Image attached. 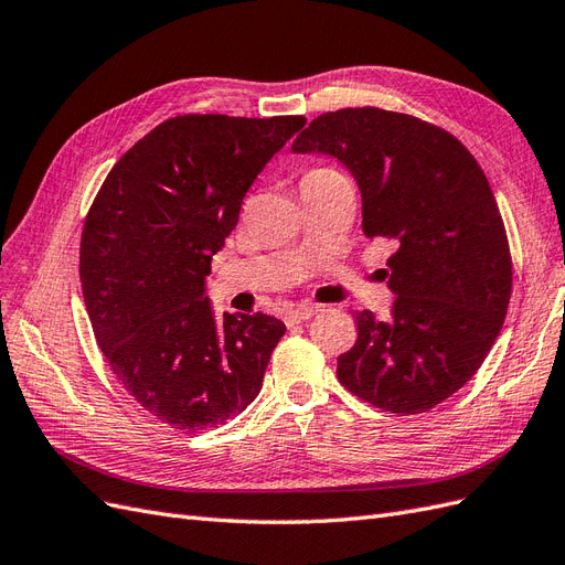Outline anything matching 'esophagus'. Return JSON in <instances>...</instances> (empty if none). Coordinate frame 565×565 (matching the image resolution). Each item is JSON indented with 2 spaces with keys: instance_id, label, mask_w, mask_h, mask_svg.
<instances>
[{
  "instance_id": "1",
  "label": "esophagus",
  "mask_w": 565,
  "mask_h": 565,
  "mask_svg": "<svg viewBox=\"0 0 565 565\" xmlns=\"http://www.w3.org/2000/svg\"><path fill=\"white\" fill-rule=\"evenodd\" d=\"M318 311H320V306H297V309L287 311V316H285V322H287V324L306 322V320H311V318H313Z\"/></svg>"
}]
</instances>
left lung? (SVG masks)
I'll use <instances>...</instances> for the list:
<instances>
[{"label": "left lung", "mask_w": 565, "mask_h": 565, "mask_svg": "<svg viewBox=\"0 0 565 565\" xmlns=\"http://www.w3.org/2000/svg\"><path fill=\"white\" fill-rule=\"evenodd\" d=\"M292 152L347 167L365 235L396 245L384 273L398 299L386 320L355 313L339 382L388 413H426L473 377L507 316L511 256L483 169L452 134L380 108L316 117Z\"/></svg>", "instance_id": "8db88e82"}]
</instances>
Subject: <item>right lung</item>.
Listing matches in <instances>:
<instances>
[{
    "label": "right lung",
    "instance_id": "add662e5",
    "mask_svg": "<svg viewBox=\"0 0 565 565\" xmlns=\"http://www.w3.org/2000/svg\"><path fill=\"white\" fill-rule=\"evenodd\" d=\"M303 125L301 115L167 119L119 158L84 221L79 278L98 347L174 429L224 424L259 396L285 322H218L204 292L249 185Z\"/></svg>",
    "mask_w": 565,
    "mask_h": 565
}]
</instances>
